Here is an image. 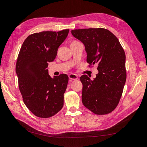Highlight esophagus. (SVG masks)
I'll use <instances>...</instances> for the list:
<instances>
[{"label":"esophagus","mask_w":147,"mask_h":147,"mask_svg":"<svg viewBox=\"0 0 147 147\" xmlns=\"http://www.w3.org/2000/svg\"><path fill=\"white\" fill-rule=\"evenodd\" d=\"M68 76H69L70 81L76 80L78 79V76L77 74H69Z\"/></svg>","instance_id":"esophagus-1"}]
</instances>
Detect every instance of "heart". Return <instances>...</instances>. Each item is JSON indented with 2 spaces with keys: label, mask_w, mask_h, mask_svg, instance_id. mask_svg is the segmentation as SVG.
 <instances>
[{
  "label": "heart",
  "mask_w": 147,
  "mask_h": 147,
  "mask_svg": "<svg viewBox=\"0 0 147 147\" xmlns=\"http://www.w3.org/2000/svg\"><path fill=\"white\" fill-rule=\"evenodd\" d=\"M73 42H76V41H73Z\"/></svg>",
  "instance_id": "obj_1"
}]
</instances>
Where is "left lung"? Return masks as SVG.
Segmentation results:
<instances>
[{
	"label": "left lung",
	"mask_w": 147,
	"mask_h": 147,
	"mask_svg": "<svg viewBox=\"0 0 147 147\" xmlns=\"http://www.w3.org/2000/svg\"><path fill=\"white\" fill-rule=\"evenodd\" d=\"M74 37L84 44L86 61L96 64L99 73L91 80L82 75V102L97 115L107 114L117 106L127 78L125 54L119 40L107 29L84 28L71 30Z\"/></svg>",
	"instance_id": "8db88e82"
}]
</instances>
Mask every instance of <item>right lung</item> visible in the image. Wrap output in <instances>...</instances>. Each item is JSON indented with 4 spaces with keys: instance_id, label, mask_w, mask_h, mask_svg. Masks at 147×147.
<instances>
[{
    "instance_id": "obj_1",
    "label": "right lung",
    "mask_w": 147,
    "mask_h": 147,
    "mask_svg": "<svg viewBox=\"0 0 147 147\" xmlns=\"http://www.w3.org/2000/svg\"><path fill=\"white\" fill-rule=\"evenodd\" d=\"M69 30L33 33L25 39L18 54V87L25 106L38 117H50L63 107L68 76L61 74L51 78L48 66L54 61Z\"/></svg>"
}]
</instances>
